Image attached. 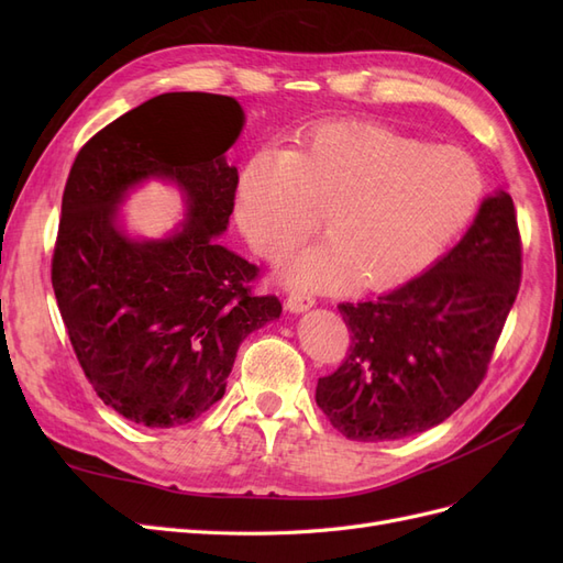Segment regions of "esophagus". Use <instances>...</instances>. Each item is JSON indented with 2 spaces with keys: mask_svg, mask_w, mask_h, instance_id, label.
Instances as JSON below:
<instances>
[{
  "mask_svg": "<svg viewBox=\"0 0 563 563\" xmlns=\"http://www.w3.org/2000/svg\"><path fill=\"white\" fill-rule=\"evenodd\" d=\"M312 305H314V298L310 294H291L286 298V310H291V312L310 310Z\"/></svg>",
  "mask_w": 563,
  "mask_h": 563,
  "instance_id": "obj_1",
  "label": "esophagus"
}]
</instances>
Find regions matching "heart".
I'll list each match as a JSON object with an SVG mask.
<instances>
[{
	"label": "heart",
	"mask_w": 563,
	"mask_h": 563,
	"mask_svg": "<svg viewBox=\"0 0 563 563\" xmlns=\"http://www.w3.org/2000/svg\"><path fill=\"white\" fill-rule=\"evenodd\" d=\"M482 174L457 147H424L391 129L331 122L288 152L258 150L236 187L251 246L282 258L317 230L329 240L288 263L308 288H383L416 275L449 244L482 199Z\"/></svg>",
	"instance_id": "heart-1"
}]
</instances>
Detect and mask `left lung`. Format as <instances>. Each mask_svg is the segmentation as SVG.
Masks as SVG:
<instances>
[{
    "label": "left lung",
    "mask_w": 563,
    "mask_h": 563,
    "mask_svg": "<svg viewBox=\"0 0 563 563\" xmlns=\"http://www.w3.org/2000/svg\"><path fill=\"white\" fill-rule=\"evenodd\" d=\"M521 284V234L507 192L420 277L366 302H340L345 362L317 406L354 441H395L446 420L482 385Z\"/></svg>",
    "instance_id": "left-lung-1"
}]
</instances>
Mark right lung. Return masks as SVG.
<instances>
[{
  "mask_svg": "<svg viewBox=\"0 0 563 563\" xmlns=\"http://www.w3.org/2000/svg\"><path fill=\"white\" fill-rule=\"evenodd\" d=\"M244 112L230 96L162 93L81 145L63 190L51 284L96 395L143 428H178L223 399L242 340L282 314L261 267L218 244L240 185L225 162ZM150 175L188 197L162 243H133L115 203Z\"/></svg>",
  "mask_w": 563,
  "mask_h": 563,
  "instance_id": "obj_1",
  "label": "right lung"
}]
</instances>
